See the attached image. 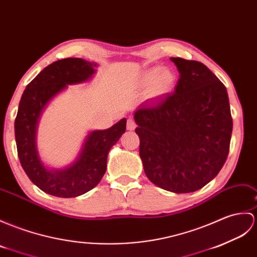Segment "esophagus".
Masks as SVG:
<instances>
[{
	"instance_id": "34e87169",
	"label": "esophagus",
	"mask_w": 257,
	"mask_h": 257,
	"mask_svg": "<svg viewBox=\"0 0 257 257\" xmlns=\"http://www.w3.org/2000/svg\"><path fill=\"white\" fill-rule=\"evenodd\" d=\"M136 127H137V124H136L135 119L129 118L128 120H127V129L128 130H135Z\"/></svg>"
}]
</instances>
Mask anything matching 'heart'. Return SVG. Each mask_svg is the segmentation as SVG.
<instances>
[{
    "label": "heart",
    "instance_id": "obj_1",
    "mask_svg": "<svg viewBox=\"0 0 257 257\" xmlns=\"http://www.w3.org/2000/svg\"><path fill=\"white\" fill-rule=\"evenodd\" d=\"M142 86H150V94L158 96L170 92L175 83V74L168 68H152L142 74L140 80Z\"/></svg>",
    "mask_w": 257,
    "mask_h": 257
}]
</instances>
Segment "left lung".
Instances as JSON below:
<instances>
[{
	"label": "left lung",
	"instance_id": "left-lung-1",
	"mask_svg": "<svg viewBox=\"0 0 257 257\" xmlns=\"http://www.w3.org/2000/svg\"><path fill=\"white\" fill-rule=\"evenodd\" d=\"M180 79L174 93L135 112L147 177L183 194L218 175L229 154L232 117L226 88L204 63L171 58Z\"/></svg>",
	"mask_w": 257,
	"mask_h": 257
}]
</instances>
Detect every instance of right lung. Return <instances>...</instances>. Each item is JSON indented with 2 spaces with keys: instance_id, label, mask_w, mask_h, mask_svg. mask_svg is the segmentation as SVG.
Masks as SVG:
<instances>
[{
  "instance_id": "obj_1",
  "label": "right lung",
  "mask_w": 257,
  "mask_h": 257,
  "mask_svg": "<svg viewBox=\"0 0 257 257\" xmlns=\"http://www.w3.org/2000/svg\"><path fill=\"white\" fill-rule=\"evenodd\" d=\"M95 67V63L80 58L58 60L41 71L22 95L14 126L17 154L29 180L49 195L71 198L93 189L105 174L110 148L126 131V118L109 129L92 131L77 160L64 170H48L41 162L36 146V131L41 112L68 84L91 79Z\"/></svg>"
}]
</instances>
